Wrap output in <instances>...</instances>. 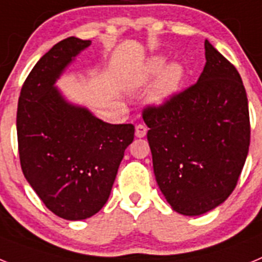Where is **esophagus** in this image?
Masks as SVG:
<instances>
[{
    "label": "esophagus",
    "mask_w": 262,
    "mask_h": 262,
    "mask_svg": "<svg viewBox=\"0 0 262 262\" xmlns=\"http://www.w3.org/2000/svg\"><path fill=\"white\" fill-rule=\"evenodd\" d=\"M147 131H148V128L145 124L140 123L135 127V135L138 136V138H144V136L147 135Z\"/></svg>",
    "instance_id": "1"
}]
</instances>
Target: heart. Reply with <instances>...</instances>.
Returning <instances> with one entry per match:
<instances>
[{
  "mask_svg": "<svg viewBox=\"0 0 262 262\" xmlns=\"http://www.w3.org/2000/svg\"><path fill=\"white\" fill-rule=\"evenodd\" d=\"M166 66L164 56H155L147 62L143 72L138 78L139 84H147L160 76L156 86L152 92L151 99L155 103H163L177 92L184 80V68L178 62H172Z\"/></svg>",
  "mask_w": 262,
  "mask_h": 262,
  "instance_id": "1",
  "label": "heart"
}]
</instances>
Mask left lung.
<instances>
[{"label":"left lung","mask_w":262,"mask_h":262,"mask_svg":"<svg viewBox=\"0 0 262 262\" xmlns=\"http://www.w3.org/2000/svg\"><path fill=\"white\" fill-rule=\"evenodd\" d=\"M205 55L195 84L143 110L157 185L172 209L187 216L205 214L231 195L251 142L239 72L209 40Z\"/></svg>","instance_id":"obj_1"}]
</instances>
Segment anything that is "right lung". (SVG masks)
<instances>
[{
	"mask_svg": "<svg viewBox=\"0 0 262 262\" xmlns=\"http://www.w3.org/2000/svg\"><path fill=\"white\" fill-rule=\"evenodd\" d=\"M92 41L67 38L27 76L17 110L22 172L46 207L67 221L93 216L107 202L133 124H110L69 103L57 78Z\"/></svg>",
	"mask_w": 262,
	"mask_h": 262,
	"instance_id": "right-lung-1",
	"label": "right lung"
}]
</instances>
